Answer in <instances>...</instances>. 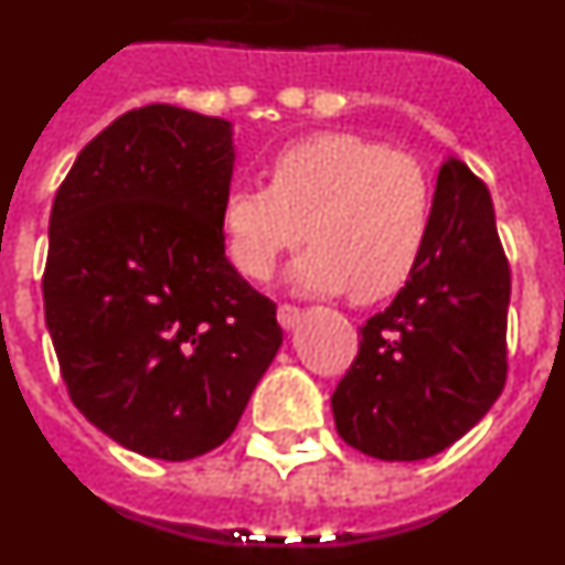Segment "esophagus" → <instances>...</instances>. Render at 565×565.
I'll list each match as a JSON object with an SVG mask.
<instances>
[{"instance_id": "obj_1", "label": "esophagus", "mask_w": 565, "mask_h": 565, "mask_svg": "<svg viewBox=\"0 0 565 565\" xmlns=\"http://www.w3.org/2000/svg\"><path fill=\"white\" fill-rule=\"evenodd\" d=\"M277 319H279V326L286 328H294L299 322V308L291 306V302H282V306L277 308Z\"/></svg>"}]
</instances>
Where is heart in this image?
Returning <instances> with one entry per match:
<instances>
[{
  "mask_svg": "<svg viewBox=\"0 0 565 565\" xmlns=\"http://www.w3.org/2000/svg\"><path fill=\"white\" fill-rule=\"evenodd\" d=\"M228 257L268 279L279 257L313 239L294 263L299 291L342 294L362 306L411 279L430 228V183L416 158L353 132H317L268 158V183H237L223 198Z\"/></svg>",
  "mask_w": 565,
  "mask_h": 565,
  "instance_id": "1",
  "label": "heart"
}]
</instances>
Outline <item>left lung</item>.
I'll return each mask as SVG.
<instances>
[{
  "mask_svg": "<svg viewBox=\"0 0 565 565\" xmlns=\"http://www.w3.org/2000/svg\"><path fill=\"white\" fill-rule=\"evenodd\" d=\"M509 288L489 189L450 158L418 266L364 322L331 396L344 444L382 461H422L472 430L507 384Z\"/></svg>",
  "mask_w": 565,
  "mask_h": 565,
  "instance_id": "8db88e82",
  "label": "left lung"
}]
</instances>
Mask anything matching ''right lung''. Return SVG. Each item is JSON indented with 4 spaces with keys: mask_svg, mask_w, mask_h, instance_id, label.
<instances>
[{
    "mask_svg": "<svg viewBox=\"0 0 565 565\" xmlns=\"http://www.w3.org/2000/svg\"><path fill=\"white\" fill-rule=\"evenodd\" d=\"M232 124L172 104L115 118L50 212L44 319L67 393L132 452L221 447L282 344L277 306L226 257Z\"/></svg>",
    "mask_w": 565,
    "mask_h": 565,
    "instance_id": "add662e5",
    "label": "right lung"
}]
</instances>
